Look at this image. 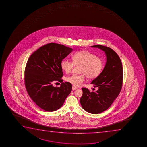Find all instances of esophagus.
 Wrapping results in <instances>:
<instances>
[{"label":"esophagus","instance_id":"esophagus-1","mask_svg":"<svg viewBox=\"0 0 147 147\" xmlns=\"http://www.w3.org/2000/svg\"><path fill=\"white\" fill-rule=\"evenodd\" d=\"M77 89V88L76 87L74 86H73L72 89L73 90H76Z\"/></svg>","mask_w":147,"mask_h":147}]
</instances>
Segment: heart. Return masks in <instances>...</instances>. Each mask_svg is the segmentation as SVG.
I'll list each match as a JSON object with an SVG mask.
<instances>
[{"label":"heart","mask_w":147,"mask_h":147,"mask_svg":"<svg viewBox=\"0 0 147 147\" xmlns=\"http://www.w3.org/2000/svg\"><path fill=\"white\" fill-rule=\"evenodd\" d=\"M81 65L82 74H72L66 78L67 81L79 86L84 81L85 77L94 79L99 76L102 71L104 63L102 59L96 55L87 51H78L72 55V61L65 58L61 62V68L66 73L71 72L75 65Z\"/></svg>","instance_id":"heart-1"}]
</instances>
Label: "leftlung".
I'll return each instance as SVG.
<instances>
[{
  "instance_id": "1",
  "label": "left lung",
  "mask_w": 147,
  "mask_h": 147,
  "mask_svg": "<svg viewBox=\"0 0 147 147\" xmlns=\"http://www.w3.org/2000/svg\"><path fill=\"white\" fill-rule=\"evenodd\" d=\"M91 47L98 48L104 51L107 62L102 72L91 83L97 87L95 92L82 88L81 105L88 113L98 114L106 111L112 105L121 92L123 80L122 63L119 55L113 49L100 45Z\"/></svg>"
}]
</instances>
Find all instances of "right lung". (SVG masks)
<instances>
[{
    "label": "right lung",
    "mask_w": 147,
    "mask_h": 147,
    "mask_svg": "<svg viewBox=\"0 0 147 147\" xmlns=\"http://www.w3.org/2000/svg\"><path fill=\"white\" fill-rule=\"evenodd\" d=\"M72 51L52 42L38 48L28 58L24 71L26 88L32 101L44 111L51 112L60 109L72 91L71 83L62 82L60 64ZM56 82L61 83L60 87L53 86Z\"/></svg>",
    "instance_id": "1"
}]
</instances>
